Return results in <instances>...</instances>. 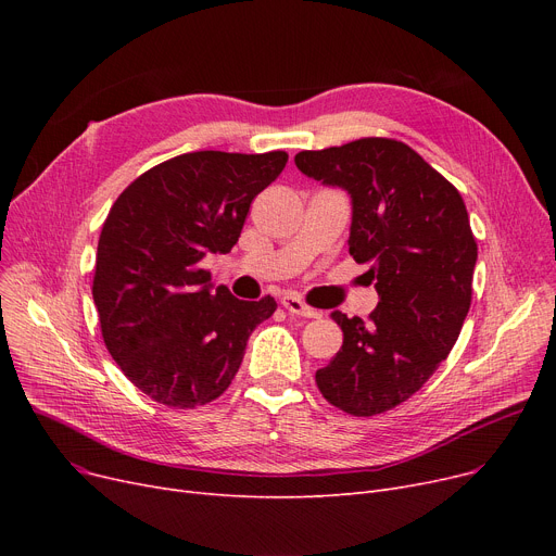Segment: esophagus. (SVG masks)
Returning a JSON list of instances; mask_svg holds the SVG:
<instances>
[{
	"label": "esophagus",
	"instance_id": "obj_1",
	"mask_svg": "<svg viewBox=\"0 0 556 556\" xmlns=\"http://www.w3.org/2000/svg\"><path fill=\"white\" fill-rule=\"evenodd\" d=\"M281 306H283L288 313L302 315V317H319V315H323L317 308L308 306L302 298H298V295H293V293H288V295L281 298Z\"/></svg>",
	"mask_w": 556,
	"mask_h": 556
}]
</instances>
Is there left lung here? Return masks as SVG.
I'll return each instance as SVG.
<instances>
[{"mask_svg": "<svg viewBox=\"0 0 556 556\" xmlns=\"http://www.w3.org/2000/svg\"><path fill=\"white\" fill-rule=\"evenodd\" d=\"M295 164L352 195L349 252L369 263L381 300L367 319L331 315L344 340L315 383L346 415L388 413L446 361L469 313L478 243L466 204L440 170L390 137L302 151Z\"/></svg>", "mask_w": 556, "mask_h": 556, "instance_id": "1", "label": "left lung"}]
</instances>
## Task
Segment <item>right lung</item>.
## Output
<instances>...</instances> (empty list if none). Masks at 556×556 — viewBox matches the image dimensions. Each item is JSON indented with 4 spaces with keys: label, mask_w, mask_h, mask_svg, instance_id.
Segmentation results:
<instances>
[{
    "label": "right lung",
    "mask_w": 556,
    "mask_h": 556,
    "mask_svg": "<svg viewBox=\"0 0 556 556\" xmlns=\"http://www.w3.org/2000/svg\"><path fill=\"white\" fill-rule=\"evenodd\" d=\"M286 151H195L130 182L103 223L92 295L114 363L146 396L193 410L237 376L250 333L277 311L212 293L210 252L237 245L252 200L277 180Z\"/></svg>",
    "instance_id": "1"
}]
</instances>
